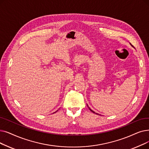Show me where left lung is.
Returning a JSON list of instances; mask_svg holds the SVG:
<instances>
[{
  "label": "left lung",
  "mask_w": 149,
  "mask_h": 149,
  "mask_svg": "<svg viewBox=\"0 0 149 149\" xmlns=\"http://www.w3.org/2000/svg\"><path fill=\"white\" fill-rule=\"evenodd\" d=\"M130 45H131V46H132V44H130ZM88 108H89V109H90V111H92V112H93V113H95V114H97V113H95V112H94V111H93V110H92V109H91V108H89V107H88Z\"/></svg>",
  "instance_id": "obj_1"
}]
</instances>
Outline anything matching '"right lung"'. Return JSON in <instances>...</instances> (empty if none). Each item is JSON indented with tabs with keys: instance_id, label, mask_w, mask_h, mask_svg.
<instances>
[{
	"instance_id": "1",
	"label": "right lung",
	"mask_w": 149,
	"mask_h": 149,
	"mask_svg": "<svg viewBox=\"0 0 149 149\" xmlns=\"http://www.w3.org/2000/svg\"><path fill=\"white\" fill-rule=\"evenodd\" d=\"M57 111H58V110H57Z\"/></svg>"
}]
</instances>
